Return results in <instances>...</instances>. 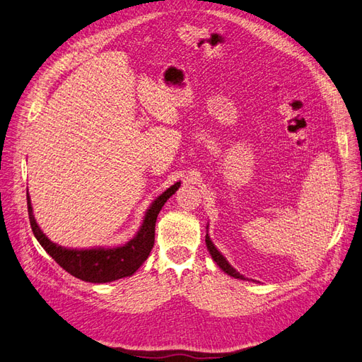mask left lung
<instances>
[{
  "label": "left lung",
  "mask_w": 362,
  "mask_h": 362,
  "mask_svg": "<svg viewBox=\"0 0 362 362\" xmlns=\"http://www.w3.org/2000/svg\"><path fill=\"white\" fill-rule=\"evenodd\" d=\"M205 243H206V247H208V250H210V254H211V257H213V259L217 262V266L221 267L225 273H228L229 276H233V278H237V279H246L243 275H240V273L229 264V262L226 261V258L221 254V252H218L217 249H216V246L213 245V242L210 240V235H205Z\"/></svg>",
  "instance_id": "left-lung-1"
}]
</instances>
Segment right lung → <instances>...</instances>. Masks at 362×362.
I'll list each match as a JSON object with an SVG mask.
<instances>
[{"instance_id":"obj_1","label":"right lung","mask_w":362,"mask_h":362,"mask_svg":"<svg viewBox=\"0 0 362 362\" xmlns=\"http://www.w3.org/2000/svg\"><path fill=\"white\" fill-rule=\"evenodd\" d=\"M181 182H175L172 187L163 192L158 198L151 204L145 214L139 233L133 240L119 247H98V249H66L62 247L40 231L39 225L33 216L31 201L27 192L28 217L33 234L37 238L40 246L45 249L52 259L57 262L72 276L86 282L103 284L112 282L120 278L131 276L146 261L151 249L154 247L156 222L160 210L170 196L180 189Z\"/></svg>"}]
</instances>
